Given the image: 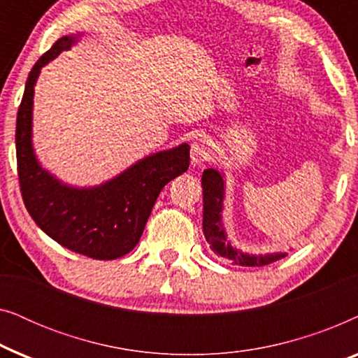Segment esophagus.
I'll list each match as a JSON object with an SVG mask.
<instances>
[{"instance_id": "obj_1", "label": "esophagus", "mask_w": 358, "mask_h": 358, "mask_svg": "<svg viewBox=\"0 0 358 358\" xmlns=\"http://www.w3.org/2000/svg\"><path fill=\"white\" fill-rule=\"evenodd\" d=\"M212 158V145L208 140L200 138L195 140L192 146H190V159L194 164H200L203 161H208Z\"/></svg>"}]
</instances>
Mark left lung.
Masks as SVG:
<instances>
[{
	"instance_id": "obj_1",
	"label": "left lung",
	"mask_w": 358,
	"mask_h": 358,
	"mask_svg": "<svg viewBox=\"0 0 358 358\" xmlns=\"http://www.w3.org/2000/svg\"><path fill=\"white\" fill-rule=\"evenodd\" d=\"M202 189H203V234L212 251L217 256L233 261L239 266L259 267L267 266L273 261L285 257L287 252H266L252 254L239 249L228 238L227 228L223 223V203L224 190H227V178L222 169L208 168L202 174Z\"/></svg>"
}]
</instances>
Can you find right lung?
I'll return each instance as SVG.
<instances>
[{"label": "right lung", "mask_w": 358, "mask_h": 358, "mask_svg": "<svg viewBox=\"0 0 358 358\" xmlns=\"http://www.w3.org/2000/svg\"><path fill=\"white\" fill-rule=\"evenodd\" d=\"M81 32L63 36L29 73L16 122L17 174L24 203L53 241L83 256L112 261L138 244L161 189L189 169L187 143L161 150L97 185L63 182L34 148V91L42 68L70 50Z\"/></svg>", "instance_id": "obj_1"}]
</instances>
